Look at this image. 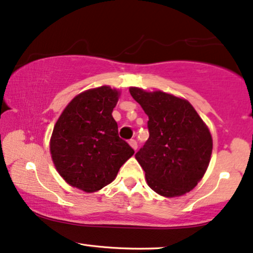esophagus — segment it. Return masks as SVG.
<instances>
[{
	"instance_id": "34e87169",
	"label": "esophagus",
	"mask_w": 253,
	"mask_h": 253,
	"mask_svg": "<svg viewBox=\"0 0 253 253\" xmlns=\"http://www.w3.org/2000/svg\"><path fill=\"white\" fill-rule=\"evenodd\" d=\"M129 144L133 149V150H137V146H138V145H137V142L135 141V139H131V141L129 142Z\"/></svg>"
}]
</instances>
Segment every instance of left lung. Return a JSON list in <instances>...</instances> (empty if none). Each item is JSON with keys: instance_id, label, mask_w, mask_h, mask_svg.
Returning a JSON list of instances; mask_svg holds the SVG:
<instances>
[{"instance_id": "1", "label": "left lung", "mask_w": 253, "mask_h": 253, "mask_svg": "<svg viewBox=\"0 0 253 253\" xmlns=\"http://www.w3.org/2000/svg\"><path fill=\"white\" fill-rule=\"evenodd\" d=\"M130 93L149 117L150 136L135 155L148 185L164 197L191 191L204 176L212 154L207 124L186 99L135 86Z\"/></svg>"}]
</instances>
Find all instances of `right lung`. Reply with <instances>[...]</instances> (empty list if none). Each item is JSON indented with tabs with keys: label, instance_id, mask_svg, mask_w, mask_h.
<instances>
[{
	"label": "right lung",
	"instance_id": "add662e5",
	"mask_svg": "<svg viewBox=\"0 0 253 253\" xmlns=\"http://www.w3.org/2000/svg\"><path fill=\"white\" fill-rule=\"evenodd\" d=\"M120 92L103 85L77 95L56 122L50 154L56 170L74 188L95 192L116 178L133 149L118 136L112 117Z\"/></svg>",
	"mask_w": 253,
	"mask_h": 253
}]
</instances>
